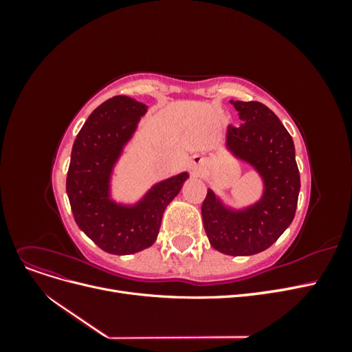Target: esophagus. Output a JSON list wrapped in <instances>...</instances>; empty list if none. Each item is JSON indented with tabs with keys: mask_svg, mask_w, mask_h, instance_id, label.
Returning <instances> with one entry per match:
<instances>
[{
	"mask_svg": "<svg viewBox=\"0 0 352 352\" xmlns=\"http://www.w3.org/2000/svg\"><path fill=\"white\" fill-rule=\"evenodd\" d=\"M199 164H202V158L194 157V158H192V162H190V166H192V168H194V170H197Z\"/></svg>",
	"mask_w": 352,
	"mask_h": 352,
	"instance_id": "esophagus-1",
	"label": "esophagus"
}]
</instances>
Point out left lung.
<instances>
[{
    "label": "left lung",
    "instance_id": "left-lung-1",
    "mask_svg": "<svg viewBox=\"0 0 352 352\" xmlns=\"http://www.w3.org/2000/svg\"><path fill=\"white\" fill-rule=\"evenodd\" d=\"M241 126H228L226 148L248 163L263 180V195L243 208L228 207L211 189L201 214L211 247L228 255L267 250L291 225L300 195V172L292 136L258 101H230Z\"/></svg>",
    "mask_w": 352,
    "mask_h": 352
}]
</instances>
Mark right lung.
I'll list each match as a JSON object with an SVG mask.
<instances>
[{
	"label": "right lung",
	"instance_id": "obj_1",
	"mask_svg": "<svg viewBox=\"0 0 352 352\" xmlns=\"http://www.w3.org/2000/svg\"><path fill=\"white\" fill-rule=\"evenodd\" d=\"M145 104L117 95L95 109L72 148L66 190L79 229L110 254L140 252L155 242L166 207L180 192L188 172L151 186L135 204L111 198V175L132 140Z\"/></svg>",
	"mask_w": 352,
	"mask_h": 352
}]
</instances>
